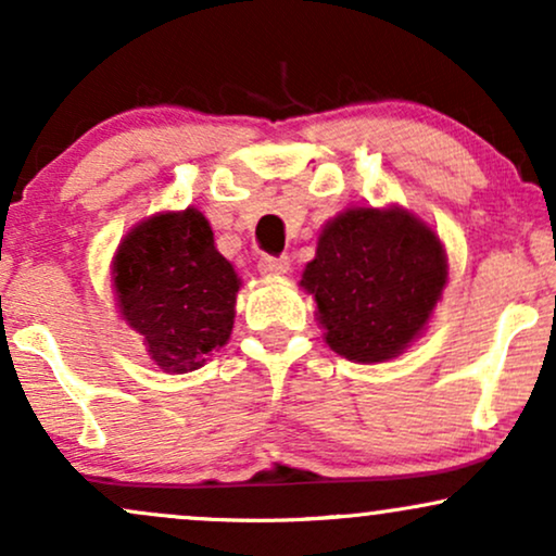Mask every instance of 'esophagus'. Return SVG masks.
I'll return each instance as SVG.
<instances>
[{
	"label": "esophagus",
	"mask_w": 556,
	"mask_h": 556,
	"mask_svg": "<svg viewBox=\"0 0 556 556\" xmlns=\"http://www.w3.org/2000/svg\"><path fill=\"white\" fill-rule=\"evenodd\" d=\"M257 270L263 273L265 278H280V276H286V273L291 270V260L289 257H270V255H265V257H260Z\"/></svg>",
	"instance_id": "1"
}]
</instances>
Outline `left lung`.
<instances>
[{"mask_svg": "<svg viewBox=\"0 0 556 556\" xmlns=\"http://www.w3.org/2000/svg\"><path fill=\"white\" fill-rule=\"evenodd\" d=\"M448 283L441 237L402 205H351L321 226L301 289L325 342L353 363H383L428 330Z\"/></svg>", "mask_w": 556, "mask_h": 556, "instance_id": "8db88e82", "label": "left lung"}]
</instances>
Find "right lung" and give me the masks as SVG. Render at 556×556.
I'll return each mask as SVG.
<instances>
[{"label":"right lung","mask_w":556,"mask_h":556,"mask_svg":"<svg viewBox=\"0 0 556 556\" xmlns=\"http://www.w3.org/2000/svg\"><path fill=\"white\" fill-rule=\"evenodd\" d=\"M118 314L164 374H188L229 342L242 278L198 208L160 211L121 239L111 263Z\"/></svg>","instance_id":"add662e5"}]
</instances>
